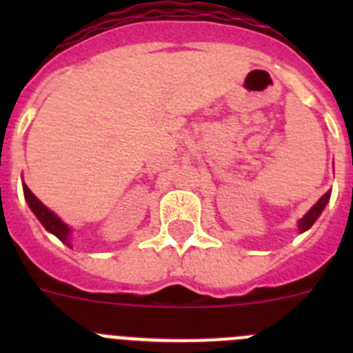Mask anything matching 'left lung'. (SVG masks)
I'll use <instances>...</instances> for the list:
<instances>
[{"instance_id":"obj_1","label":"left lung","mask_w":353,"mask_h":353,"mask_svg":"<svg viewBox=\"0 0 353 353\" xmlns=\"http://www.w3.org/2000/svg\"><path fill=\"white\" fill-rule=\"evenodd\" d=\"M329 198H330V191L325 192V194H323L322 198L318 199L316 205H313V208H311V210L307 212V214H305L301 221H299V230H301V232H305V230H310V228L313 226L314 221L318 219V215L322 214V210H323V208H325V205H327V201H329Z\"/></svg>"}]
</instances>
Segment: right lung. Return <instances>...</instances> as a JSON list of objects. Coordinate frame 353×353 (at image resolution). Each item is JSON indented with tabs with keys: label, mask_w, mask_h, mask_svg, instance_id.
<instances>
[{
	"label": "right lung",
	"mask_w": 353,
	"mask_h": 353,
	"mask_svg": "<svg viewBox=\"0 0 353 353\" xmlns=\"http://www.w3.org/2000/svg\"><path fill=\"white\" fill-rule=\"evenodd\" d=\"M24 198H26L28 205H30V208L33 210V214L39 217V221L42 223V226L48 230V232H51L52 235H56L58 239L61 240V242H65V244H68V233H70V228L67 226V224L63 223V221L58 217L56 214H52L51 210H49L46 205L40 201L39 198H37L33 192L30 191L26 187V183H24Z\"/></svg>",
	"instance_id": "right-lung-1"
}]
</instances>
